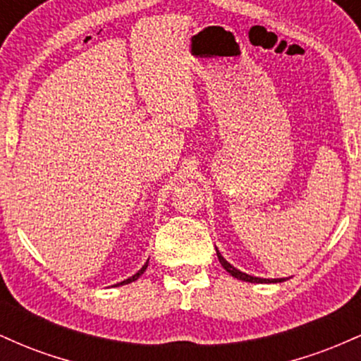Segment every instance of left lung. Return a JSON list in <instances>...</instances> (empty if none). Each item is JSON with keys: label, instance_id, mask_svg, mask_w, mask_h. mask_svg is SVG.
I'll list each match as a JSON object with an SVG mask.
<instances>
[{"label": "left lung", "instance_id": "1", "mask_svg": "<svg viewBox=\"0 0 361 361\" xmlns=\"http://www.w3.org/2000/svg\"><path fill=\"white\" fill-rule=\"evenodd\" d=\"M215 251H217V258L221 261V264L224 267V270L227 273H231V275L234 276V279L238 280H243V281H250V283H279V281H285L287 279H259V276H252V275H247V273H244L241 270H238V268H234L233 264L229 263L224 256L219 252L217 247H215Z\"/></svg>", "mask_w": 361, "mask_h": 361}]
</instances>
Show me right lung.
<instances>
[{
  "label": "right lung",
  "instance_id": "obj_1",
  "mask_svg": "<svg viewBox=\"0 0 361 361\" xmlns=\"http://www.w3.org/2000/svg\"><path fill=\"white\" fill-rule=\"evenodd\" d=\"M147 264H149V259L146 261V263H144V267L140 268V270L135 273V275H132V276H128L127 280H123V281H120V283H117V285H114V287H118V285H127V283H130V281H134V280H137L140 275H142L144 271H146V268H147Z\"/></svg>",
  "mask_w": 361,
  "mask_h": 361
}]
</instances>
